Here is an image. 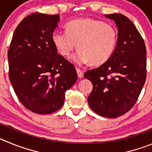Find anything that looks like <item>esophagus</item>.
<instances>
[{
	"mask_svg": "<svg viewBox=\"0 0 152 152\" xmlns=\"http://www.w3.org/2000/svg\"><path fill=\"white\" fill-rule=\"evenodd\" d=\"M76 72H77V74L79 78H83V71L82 69H79V68H76Z\"/></svg>",
	"mask_w": 152,
	"mask_h": 152,
	"instance_id": "1",
	"label": "esophagus"
}]
</instances>
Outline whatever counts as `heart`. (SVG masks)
<instances>
[{"mask_svg":"<svg viewBox=\"0 0 152 152\" xmlns=\"http://www.w3.org/2000/svg\"><path fill=\"white\" fill-rule=\"evenodd\" d=\"M117 31L113 25L91 18H77L66 25V31H55L52 40L58 52L69 57L76 48L79 49L72 59L79 65L90 63L101 65L115 52Z\"/></svg>","mask_w":152,"mask_h":152,"instance_id":"1","label":"heart"}]
</instances>
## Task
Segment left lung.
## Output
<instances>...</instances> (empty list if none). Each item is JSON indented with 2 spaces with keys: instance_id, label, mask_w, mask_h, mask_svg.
I'll return each mask as SVG.
<instances>
[{
  "instance_id": "1",
  "label": "left lung",
  "mask_w": 152,
  "mask_h": 152,
  "mask_svg": "<svg viewBox=\"0 0 152 152\" xmlns=\"http://www.w3.org/2000/svg\"><path fill=\"white\" fill-rule=\"evenodd\" d=\"M105 17L115 21L118 39L115 52L106 63L88 70L85 78L93 85L89 106L100 116L117 118L134 106L146 79V49L134 23L121 14Z\"/></svg>"
}]
</instances>
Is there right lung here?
Segmentation results:
<instances>
[{
  "mask_svg": "<svg viewBox=\"0 0 152 152\" xmlns=\"http://www.w3.org/2000/svg\"><path fill=\"white\" fill-rule=\"evenodd\" d=\"M59 15L34 12L14 31L8 50L9 78L25 108L50 114L63 106L65 92L77 80L75 66L58 54L52 35Z\"/></svg>",
  "mask_w": 152,
  "mask_h": 152,
  "instance_id": "obj_1",
  "label": "right lung"
}]
</instances>
